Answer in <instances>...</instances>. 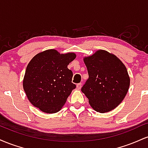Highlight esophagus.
Here are the masks:
<instances>
[{
	"label": "esophagus",
	"mask_w": 148,
	"mask_h": 148,
	"mask_svg": "<svg viewBox=\"0 0 148 148\" xmlns=\"http://www.w3.org/2000/svg\"><path fill=\"white\" fill-rule=\"evenodd\" d=\"M81 87H82V84H81V83H80V84H76V88H77V89H78V90H80V89H81Z\"/></svg>",
	"instance_id": "esophagus-1"
}]
</instances>
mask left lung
<instances>
[{"instance_id": "obj_1", "label": "left lung", "mask_w": 148, "mask_h": 148, "mask_svg": "<svg viewBox=\"0 0 148 148\" xmlns=\"http://www.w3.org/2000/svg\"><path fill=\"white\" fill-rule=\"evenodd\" d=\"M89 78L81 91L95 111H111L123 101L130 85L125 65L114 54L98 50L84 58Z\"/></svg>"}]
</instances>
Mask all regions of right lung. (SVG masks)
<instances>
[{"instance_id":"add662e5","label":"right lung","mask_w":148,"mask_h":148,"mask_svg":"<svg viewBox=\"0 0 148 148\" xmlns=\"http://www.w3.org/2000/svg\"><path fill=\"white\" fill-rule=\"evenodd\" d=\"M74 53H60L55 49L39 53L25 69L23 88L30 102L47 113L58 112L76 88L73 73L67 65L76 58Z\"/></svg>"}]
</instances>
